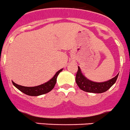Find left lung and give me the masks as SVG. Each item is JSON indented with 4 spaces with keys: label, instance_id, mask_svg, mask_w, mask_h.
<instances>
[{
    "label": "left lung",
    "instance_id": "obj_1",
    "mask_svg": "<svg viewBox=\"0 0 130 130\" xmlns=\"http://www.w3.org/2000/svg\"><path fill=\"white\" fill-rule=\"evenodd\" d=\"M78 71L76 75V83L80 89L92 93H102L108 91L117 80L119 73L115 77L103 82H96L91 81L86 77L82 73L80 68L78 66Z\"/></svg>",
    "mask_w": 130,
    "mask_h": 130
}]
</instances>
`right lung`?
<instances>
[{
	"instance_id": "add662e5",
	"label": "right lung",
	"mask_w": 130,
	"mask_h": 130,
	"mask_svg": "<svg viewBox=\"0 0 130 130\" xmlns=\"http://www.w3.org/2000/svg\"><path fill=\"white\" fill-rule=\"evenodd\" d=\"M62 70L63 69H61V70H59L49 81L46 82L41 85H39V86H35V87H25V86H20V85L15 84L13 81H12V83L14 87H17L18 90L22 91L25 94L32 96H40V95L48 93L54 89V86L56 84L58 75L62 71Z\"/></svg>"
}]
</instances>
